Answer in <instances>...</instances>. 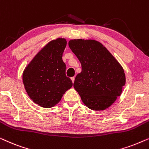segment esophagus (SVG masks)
I'll return each instance as SVG.
<instances>
[{"instance_id":"34e87169","label":"esophagus","mask_w":149,"mask_h":149,"mask_svg":"<svg viewBox=\"0 0 149 149\" xmlns=\"http://www.w3.org/2000/svg\"><path fill=\"white\" fill-rule=\"evenodd\" d=\"M71 80H72V83H74V77H71Z\"/></svg>"}]
</instances>
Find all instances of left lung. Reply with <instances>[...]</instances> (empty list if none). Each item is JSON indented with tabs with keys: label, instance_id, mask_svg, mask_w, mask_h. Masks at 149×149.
<instances>
[{
	"label": "left lung",
	"instance_id": "8db88e82",
	"mask_svg": "<svg viewBox=\"0 0 149 149\" xmlns=\"http://www.w3.org/2000/svg\"><path fill=\"white\" fill-rule=\"evenodd\" d=\"M68 45L82 67L75 78L74 87L83 102L93 111L109 108L121 95L125 84L122 66L96 40H70Z\"/></svg>",
	"mask_w": 149,
	"mask_h": 149
}]
</instances>
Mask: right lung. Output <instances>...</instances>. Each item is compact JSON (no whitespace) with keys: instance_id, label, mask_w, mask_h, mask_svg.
I'll list each match as a JSON object with an SVG mask.
<instances>
[{"instance_id":"obj_1","label":"right lung","mask_w":149,"mask_h":149,"mask_svg":"<svg viewBox=\"0 0 149 149\" xmlns=\"http://www.w3.org/2000/svg\"><path fill=\"white\" fill-rule=\"evenodd\" d=\"M65 38H57L47 44L32 59L23 73L26 91L34 103L44 108L57 104L72 82L66 75L62 60Z\"/></svg>"}]
</instances>
